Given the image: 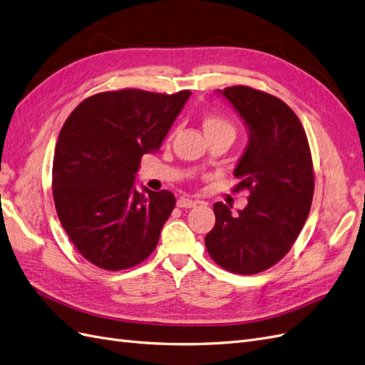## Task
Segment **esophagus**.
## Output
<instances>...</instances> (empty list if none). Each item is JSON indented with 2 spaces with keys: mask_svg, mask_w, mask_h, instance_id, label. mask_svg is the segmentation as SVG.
<instances>
[{
  "mask_svg": "<svg viewBox=\"0 0 365 365\" xmlns=\"http://www.w3.org/2000/svg\"><path fill=\"white\" fill-rule=\"evenodd\" d=\"M198 202H195V200H191V198H185V197H180L178 200V206L179 207H194L197 206Z\"/></svg>",
  "mask_w": 365,
  "mask_h": 365,
  "instance_id": "esophagus-1",
  "label": "esophagus"
}]
</instances>
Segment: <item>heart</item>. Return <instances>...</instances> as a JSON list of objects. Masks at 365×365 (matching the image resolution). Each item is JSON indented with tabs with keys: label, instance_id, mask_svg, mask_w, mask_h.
<instances>
[{
	"label": "heart",
	"instance_id": "heart-1",
	"mask_svg": "<svg viewBox=\"0 0 365 365\" xmlns=\"http://www.w3.org/2000/svg\"><path fill=\"white\" fill-rule=\"evenodd\" d=\"M203 132L206 136L212 133H220V132H227L230 135H235L233 127L227 121L218 118V116H207V118H205Z\"/></svg>",
	"mask_w": 365,
	"mask_h": 365
}]
</instances>
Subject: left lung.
Masks as SVG:
<instances>
[{
    "label": "left lung",
    "instance_id": "left-lung-1",
    "mask_svg": "<svg viewBox=\"0 0 365 365\" xmlns=\"http://www.w3.org/2000/svg\"><path fill=\"white\" fill-rule=\"evenodd\" d=\"M240 115L249 143L233 175L235 191H250L247 206L232 215L215 203V226L205 244L210 257L238 274L261 273L284 257L308 218L314 173L307 133L297 115L269 93L249 86L217 89Z\"/></svg>",
    "mask_w": 365,
    "mask_h": 365
}]
</instances>
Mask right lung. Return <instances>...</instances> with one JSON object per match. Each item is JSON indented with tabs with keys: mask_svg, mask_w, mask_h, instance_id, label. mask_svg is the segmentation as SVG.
Masks as SVG:
<instances>
[{
	"mask_svg": "<svg viewBox=\"0 0 365 365\" xmlns=\"http://www.w3.org/2000/svg\"><path fill=\"white\" fill-rule=\"evenodd\" d=\"M190 97L101 92L68 116L54 150L53 197L69 240L93 265L118 272L156 249L175 198L136 190L140 158L160 148Z\"/></svg>",
	"mask_w": 365,
	"mask_h": 365,
	"instance_id": "1",
	"label": "right lung"
}]
</instances>
